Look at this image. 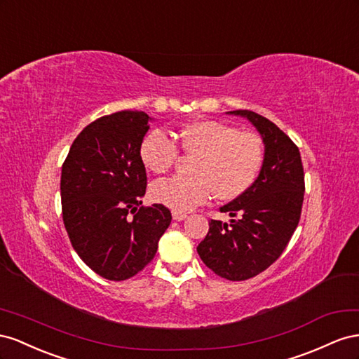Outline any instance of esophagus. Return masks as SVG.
<instances>
[{"label": "esophagus", "mask_w": 359, "mask_h": 359, "mask_svg": "<svg viewBox=\"0 0 359 359\" xmlns=\"http://www.w3.org/2000/svg\"><path fill=\"white\" fill-rule=\"evenodd\" d=\"M172 219H174V221H183V219H187V213L174 210V212H172Z\"/></svg>", "instance_id": "esophagus-1"}]
</instances>
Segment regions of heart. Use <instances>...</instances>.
<instances>
[{
	"mask_svg": "<svg viewBox=\"0 0 359 359\" xmlns=\"http://www.w3.org/2000/svg\"><path fill=\"white\" fill-rule=\"evenodd\" d=\"M180 149L196 156L191 176H172L151 185V197L176 212H187L213 197L230 201L247 192L262 168V138L215 120L194 121L179 129ZM177 147L162 130H151L140 144V159L149 171L162 174L177 159Z\"/></svg>",
	"mask_w": 359,
	"mask_h": 359,
	"instance_id": "b5f03b06",
	"label": "heart"
}]
</instances>
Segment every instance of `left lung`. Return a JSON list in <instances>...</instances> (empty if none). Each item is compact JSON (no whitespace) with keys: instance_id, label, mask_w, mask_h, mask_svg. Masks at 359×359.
<instances>
[{"instance_id":"obj_1","label":"left lung","mask_w":359,"mask_h":359,"mask_svg":"<svg viewBox=\"0 0 359 359\" xmlns=\"http://www.w3.org/2000/svg\"><path fill=\"white\" fill-rule=\"evenodd\" d=\"M250 120L264 144L259 177L219 210L230 224L210 219L197 252L215 273L230 281L259 275L280 257L301 218L304 167L298 146L266 117L248 109L229 111Z\"/></svg>"}]
</instances>
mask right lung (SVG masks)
<instances>
[{
    "label": "right lung",
    "mask_w": 359,
    "mask_h": 359,
    "mask_svg": "<svg viewBox=\"0 0 359 359\" xmlns=\"http://www.w3.org/2000/svg\"><path fill=\"white\" fill-rule=\"evenodd\" d=\"M150 117L118 111L83 129L61 168L65 227L91 271L123 281L146 268L171 222L162 204L141 206L147 187L140 144Z\"/></svg>",
    "instance_id": "right-lung-1"
}]
</instances>
